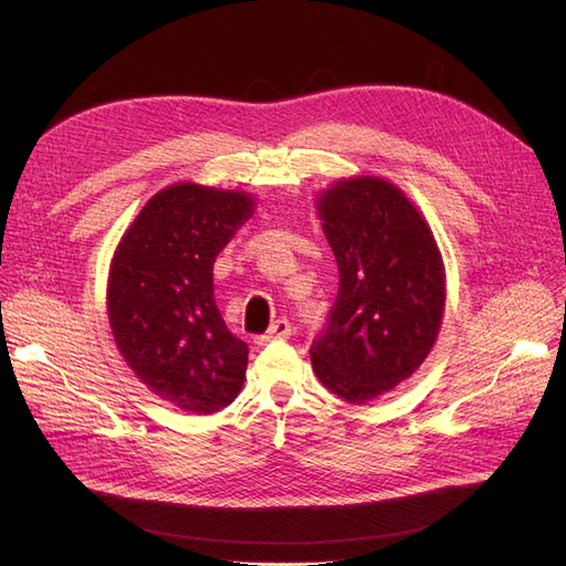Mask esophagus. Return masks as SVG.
Listing matches in <instances>:
<instances>
[{"label":"esophagus","instance_id":"esophagus-1","mask_svg":"<svg viewBox=\"0 0 566 566\" xmlns=\"http://www.w3.org/2000/svg\"><path fill=\"white\" fill-rule=\"evenodd\" d=\"M290 335H293V323H290L287 318H279L271 323L266 335L256 337V345H266V342H273V339H287Z\"/></svg>","mask_w":566,"mask_h":566}]
</instances>
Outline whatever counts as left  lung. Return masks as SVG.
Masks as SVG:
<instances>
[{
    "instance_id": "1",
    "label": "left lung",
    "mask_w": 566,
    "mask_h": 566,
    "mask_svg": "<svg viewBox=\"0 0 566 566\" xmlns=\"http://www.w3.org/2000/svg\"><path fill=\"white\" fill-rule=\"evenodd\" d=\"M339 287L312 342L316 378L366 403L413 375L443 314V266L420 212L385 179H349L318 200Z\"/></svg>"
}]
</instances>
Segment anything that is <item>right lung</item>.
<instances>
[{"mask_svg": "<svg viewBox=\"0 0 566 566\" xmlns=\"http://www.w3.org/2000/svg\"><path fill=\"white\" fill-rule=\"evenodd\" d=\"M252 214V198L196 184L153 196L111 264L108 318L125 361L153 394L191 413L229 406L248 345L214 302L212 266Z\"/></svg>", "mask_w": 566, "mask_h": 566, "instance_id": "add662e5", "label": "right lung"}]
</instances>
